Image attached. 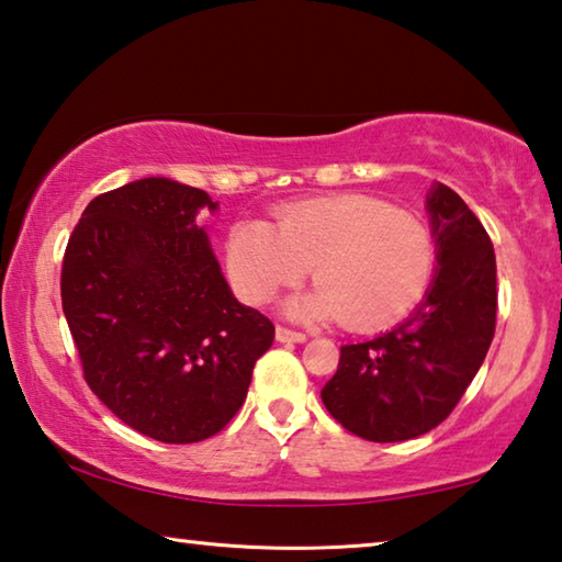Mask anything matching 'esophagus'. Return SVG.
Here are the masks:
<instances>
[{
	"instance_id": "esophagus-1",
	"label": "esophagus",
	"mask_w": 562,
	"mask_h": 562,
	"mask_svg": "<svg viewBox=\"0 0 562 562\" xmlns=\"http://www.w3.org/2000/svg\"><path fill=\"white\" fill-rule=\"evenodd\" d=\"M276 341H281V344H303V341H306V336H303L301 330H291L286 326H276Z\"/></svg>"
}]
</instances>
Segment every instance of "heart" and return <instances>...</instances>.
Listing matches in <instances>:
<instances>
[{
	"instance_id": "1",
	"label": "heart",
	"mask_w": 562,
	"mask_h": 562,
	"mask_svg": "<svg viewBox=\"0 0 562 562\" xmlns=\"http://www.w3.org/2000/svg\"><path fill=\"white\" fill-rule=\"evenodd\" d=\"M224 261L236 296L251 306L314 273L321 283L286 303V314L381 330L420 306L434 283L436 238L418 216L368 194L301 201L266 221L226 232Z\"/></svg>"
}]
</instances>
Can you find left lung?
<instances>
[{
	"label": "left lung",
	"instance_id": "8db88e82",
	"mask_svg": "<svg viewBox=\"0 0 562 562\" xmlns=\"http://www.w3.org/2000/svg\"><path fill=\"white\" fill-rule=\"evenodd\" d=\"M426 209L438 269L420 306L363 344L341 346L321 398L346 430L373 443L418 438L461 401L495 334V254L465 201L436 183Z\"/></svg>",
	"mask_w": 562,
	"mask_h": 562
}]
</instances>
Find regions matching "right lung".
Segmentation results:
<instances>
[{"label":"right lung","instance_id":"1","mask_svg":"<svg viewBox=\"0 0 562 562\" xmlns=\"http://www.w3.org/2000/svg\"><path fill=\"white\" fill-rule=\"evenodd\" d=\"M206 191L149 177L89 201L61 308L97 398L161 443L216 436L244 406L273 324L234 299L199 211Z\"/></svg>","mask_w":562,"mask_h":562}]
</instances>
